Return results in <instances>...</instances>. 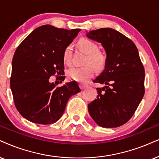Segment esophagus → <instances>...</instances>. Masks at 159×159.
<instances>
[{
    "label": "esophagus",
    "mask_w": 159,
    "mask_h": 159,
    "mask_svg": "<svg viewBox=\"0 0 159 159\" xmlns=\"http://www.w3.org/2000/svg\"><path fill=\"white\" fill-rule=\"evenodd\" d=\"M86 86H87V85H86V84H80V87H81V89H84Z\"/></svg>",
    "instance_id": "esophagus-1"
}]
</instances>
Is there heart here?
Wrapping results in <instances>:
<instances>
[{
    "instance_id": "1",
    "label": "heart",
    "mask_w": 159,
    "mask_h": 159,
    "mask_svg": "<svg viewBox=\"0 0 159 159\" xmlns=\"http://www.w3.org/2000/svg\"><path fill=\"white\" fill-rule=\"evenodd\" d=\"M78 46L82 51L86 54L84 65L83 67H73L68 72V77L73 81L85 83L92 78L94 75V66L97 69H102L106 65V56L103 52L98 51V46L94 42L88 38H81L78 41ZM72 48L67 46L63 53V59L65 63L70 65L71 62ZM91 63L93 65H89Z\"/></svg>"
}]
</instances>
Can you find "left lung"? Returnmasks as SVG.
Returning a JSON list of instances; mask_svg holds the SVG:
<instances>
[{
	"mask_svg": "<svg viewBox=\"0 0 159 159\" xmlns=\"http://www.w3.org/2000/svg\"><path fill=\"white\" fill-rule=\"evenodd\" d=\"M86 37L101 43L106 52L105 69L93 81L105 86L97 88L89 113L101 127H119L132 117L144 94V68L137 48L110 28L91 31Z\"/></svg>",
	"mask_w": 159,
	"mask_h": 159,
	"instance_id": "obj_1",
	"label": "left lung"
}]
</instances>
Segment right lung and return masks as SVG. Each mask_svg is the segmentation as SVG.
<instances>
[{
  "label": "right lung",
  "mask_w": 159,
  "mask_h": 159,
  "mask_svg": "<svg viewBox=\"0 0 159 159\" xmlns=\"http://www.w3.org/2000/svg\"><path fill=\"white\" fill-rule=\"evenodd\" d=\"M80 31L42 25L17 47L10 86L15 107L26 120L42 125L54 123L61 118L70 98L81 92L75 81L61 86L49 82L56 73L64 74V51Z\"/></svg>",
  "instance_id": "add662e5"
}]
</instances>
